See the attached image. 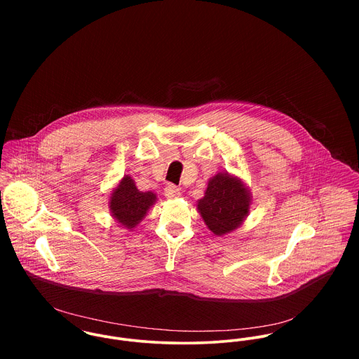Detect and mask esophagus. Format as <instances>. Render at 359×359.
Returning a JSON list of instances; mask_svg holds the SVG:
<instances>
[{"label":"esophagus","instance_id":"1","mask_svg":"<svg viewBox=\"0 0 359 359\" xmlns=\"http://www.w3.org/2000/svg\"><path fill=\"white\" fill-rule=\"evenodd\" d=\"M181 195L180 192V188H177L175 185H167L164 188V196L168 198V199H174V198H178Z\"/></svg>","mask_w":359,"mask_h":359}]
</instances>
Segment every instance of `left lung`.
<instances>
[{
    "label": "left lung",
    "mask_w": 359,
    "mask_h": 359,
    "mask_svg": "<svg viewBox=\"0 0 359 359\" xmlns=\"http://www.w3.org/2000/svg\"><path fill=\"white\" fill-rule=\"evenodd\" d=\"M252 194L246 184L228 172H218L210 178L205 196L198 201L207 228L217 236L238 229L250 212Z\"/></svg>",
    "instance_id": "obj_1"
}]
</instances>
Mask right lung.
<instances>
[{
	"label": "right lung",
	"instance_id": "add662e5",
	"mask_svg": "<svg viewBox=\"0 0 359 359\" xmlns=\"http://www.w3.org/2000/svg\"><path fill=\"white\" fill-rule=\"evenodd\" d=\"M157 201L154 192H141L130 175H124L109 196L111 217L126 229L133 231Z\"/></svg>",
	"mask_w": 359,
	"mask_h": 359
}]
</instances>
